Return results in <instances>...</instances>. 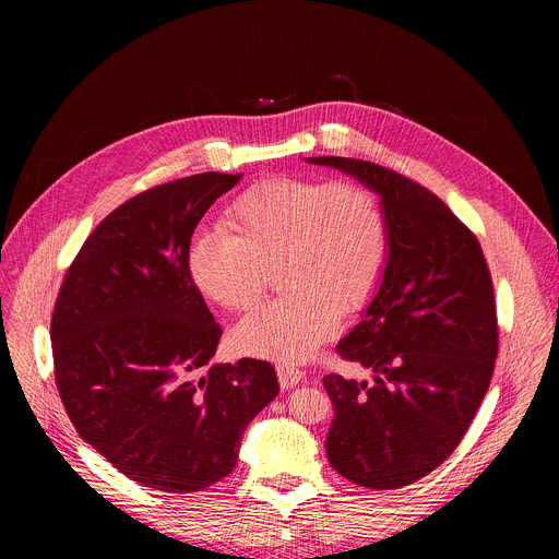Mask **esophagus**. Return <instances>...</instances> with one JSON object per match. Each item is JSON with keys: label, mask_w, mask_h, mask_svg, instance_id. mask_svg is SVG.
<instances>
[{"label": "esophagus", "mask_w": 559, "mask_h": 559, "mask_svg": "<svg viewBox=\"0 0 559 559\" xmlns=\"http://www.w3.org/2000/svg\"><path fill=\"white\" fill-rule=\"evenodd\" d=\"M277 378H280L282 390H290L293 384H297L299 380L305 378V371L293 367V365H277Z\"/></svg>", "instance_id": "esophagus-1"}]
</instances>
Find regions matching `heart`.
<instances>
[{"mask_svg":"<svg viewBox=\"0 0 559 559\" xmlns=\"http://www.w3.org/2000/svg\"><path fill=\"white\" fill-rule=\"evenodd\" d=\"M392 230L380 197L354 179L277 175L239 192L224 230L197 233L186 252L190 277L210 302L246 311L260 302L269 271L286 293L233 331L248 356L299 362L378 295Z\"/></svg>","mask_w":559,"mask_h":559,"instance_id":"b5f03b06","label":"heart"}]
</instances>
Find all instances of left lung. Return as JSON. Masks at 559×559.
Returning a JSON list of instances; mask_svg holds the SVG:
<instances>
[{"label": "left lung", "instance_id": "8db88e82", "mask_svg": "<svg viewBox=\"0 0 559 559\" xmlns=\"http://www.w3.org/2000/svg\"><path fill=\"white\" fill-rule=\"evenodd\" d=\"M309 160L378 192L392 230L382 286L335 347L373 380L324 376L326 454L358 486L403 488L456 450L490 388L499 352L490 269L475 233L425 186L371 160Z\"/></svg>", "mask_w": 559, "mask_h": 559}]
</instances>
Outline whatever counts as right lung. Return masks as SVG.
Here are the masks:
<instances>
[{
	"instance_id": "add662e5",
	"label": "right lung",
	"mask_w": 559,
	"mask_h": 559,
	"mask_svg": "<svg viewBox=\"0 0 559 559\" xmlns=\"http://www.w3.org/2000/svg\"><path fill=\"white\" fill-rule=\"evenodd\" d=\"M239 179L203 171L118 205L82 243L53 307L56 384L78 435L160 492L228 477L248 423L280 394L266 360L210 365L222 326L186 262L205 210Z\"/></svg>"
}]
</instances>
